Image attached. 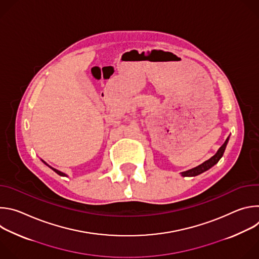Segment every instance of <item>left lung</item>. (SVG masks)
I'll list each match as a JSON object with an SVG mask.
<instances>
[{
    "mask_svg": "<svg viewBox=\"0 0 259 259\" xmlns=\"http://www.w3.org/2000/svg\"><path fill=\"white\" fill-rule=\"evenodd\" d=\"M229 139H230V136L227 138V140L225 141V143L219 147V150L217 151V153H216L213 157H211L209 160L205 161L204 163H202L201 165H199V166H197V167H195V168H192V169H190V170L181 172V173H180L181 176H183V177L197 176V175H199V174H201V173H203V172L209 170L211 167H213L215 164H217L218 161L221 159V157L224 156V153H225V151H226V147H227V145H228Z\"/></svg>",
    "mask_w": 259,
    "mask_h": 259,
    "instance_id": "1",
    "label": "left lung"
}]
</instances>
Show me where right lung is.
I'll use <instances>...</instances> for the list:
<instances>
[{"instance_id":"1","label":"right lung","mask_w":259,"mask_h":259,"mask_svg":"<svg viewBox=\"0 0 259 259\" xmlns=\"http://www.w3.org/2000/svg\"><path fill=\"white\" fill-rule=\"evenodd\" d=\"M41 161H42V162H43L45 165H47L49 168H51V169H52L54 172H56L58 175H60V176H67V174H65V173H63V172H61V171H59V170H57V169H55V168L51 167V166H50V165H48V164H47L45 161H43V160H41Z\"/></svg>"}]
</instances>
